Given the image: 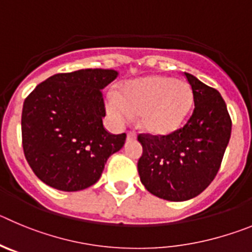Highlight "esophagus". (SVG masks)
<instances>
[{
    "label": "esophagus",
    "mask_w": 252,
    "mask_h": 252,
    "mask_svg": "<svg viewBox=\"0 0 252 252\" xmlns=\"http://www.w3.org/2000/svg\"><path fill=\"white\" fill-rule=\"evenodd\" d=\"M127 141H132V140H136V133L133 131H128L127 132Z\"/></svg>",
    "instance_id": "esophagus-1"
}]
</instances>
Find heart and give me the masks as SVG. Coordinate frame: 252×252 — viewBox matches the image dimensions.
<instances>
[{"label": "heart", "instance_id": "heart-1", "mask_svg": "<svg viewBox=\"0 0 252 252\" xmlns=\"http://www.w3.org/2000/svg\"><path fill=\"white\" fill-rule=\"evenodd\" d=\"M193 94L189 84L167 76H149L128 81L120 96L108 92L105 98L108 116L117 125H126L132 115L154 135H168L180 128L190 114Z\"/></svg>", "mask_w": 252, "mask_h": 252}]
</instances>
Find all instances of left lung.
<instances>
[{"mask_svg": "<svg viewBox=\"0 0 252 252\" xmlns=\"http://www.w3.org/2000/svg\"><path fill=\"white\" fill-rule=\"evenodd\" d=\"M195 108L184 127L168 135L140 133L138 175L146 190L168 201L200 195L215 179L231 136V117L218 90L185 72Z\"/></svg>", "mask_w": 252, "mask_h": 252, "instance_id": "1", "label": "left lung"}]
</instances>
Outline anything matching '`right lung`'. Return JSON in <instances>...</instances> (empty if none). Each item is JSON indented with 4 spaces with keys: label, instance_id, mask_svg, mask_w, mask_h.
<instances>
[{
    "label": "right lung",
    "instance_id": "1",
    "mask_svg": "<svg viewBox=\"0 0 252 252\" xmlns=\"http://www.w3.org/2000/svg\"><path fill=\"white\" fill-rule=\"evenodd\" d=\"M117 71L85 68L57 73L37 85L22 108L25 158L38 179L61 191H80L98 181L126 133L112 135L102 124L101 90Z\"/></svg>",
    "mask_w": 252,
    "mask_h": 252
}]
</instances>
